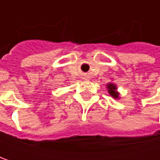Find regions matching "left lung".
<instances>
[{
    "mask_svg": "<svg viewBox=\"0 0 160 160\" xmlns=\"http://www.w3.org/2000/svg\"><path fill=\"white\" fill-rule=\"evenodd\" d=\"M107 86H108V92H109V94L111 95L112 97L115 98V99L118 98V92H117V86L115 84H113V83H109Z\"/></svg>",
    "mask_w": 160,
    "mask_h": 160,
    "instance_id": "1",
    "label": "left lung"
}]
</instances>
